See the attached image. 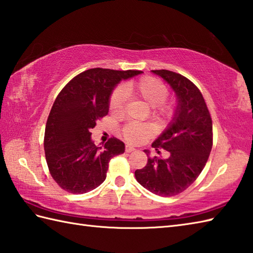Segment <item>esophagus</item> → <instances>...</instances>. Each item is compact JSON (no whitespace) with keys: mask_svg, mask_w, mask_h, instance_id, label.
Segmentation results:
<instances>
[{"mask_svg":"<svg viewBox=\"0 0 253 253\" xmlns=\"http://www.w3.org/2000/svg\"><path fill=\"white\" fill-rule=\"evenodd\" d=\"M136 148L133 146H130V144H126V152H132L135 151Z\"/></svg>","mask_w":253,"mask_h":253,"instance_id":"obj_1","label":"esophagus"}]
</instances>
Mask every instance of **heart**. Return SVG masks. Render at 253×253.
Here are the masks:
<instances>
[{
  "label": "heart",
  "mask_w": 253,
  "mask_h": 253,
  "mask_svg": "<svg viewBox=\"0 0 253 253\" xmlns=\"http://www.w3.org/2000/svg\"><path fill=\"white\" fill-rule=\"evenodd\" d=\"M168 93V88L163 83L153 77L147 76L135 82L127 83L123 88H117L111 95L109 106L114 114L121 115L125 109L127 96H135V98H141L150 106H152L155 116L168 117L173 112L170 106L163 103ZM154 132V126L148 123H130L124 127L122 131L123 137L131 143L146 141Z\"/></svg>",
  "instance_id": "obj_1"
}]
</instances>
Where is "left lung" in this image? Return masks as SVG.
Instances as JSON below:
<instances>
[{"label":"left lung","mask_w":253,"mask_h":253,"mask_svg":"<svg viewBox=\"0 0 253 253\" xmlns=\"http://www.w3.org/2000/svg\"><path fill=\"white\" fill-rule=\"evenodd\" d=\"M168 84L176 95V107L168 127L152 143L169 152L168 159L148 158L135 171L137 181L158 196H175L187 189L206 166L212 150V120L200 91L180 74L151 71ZM147 155L149 150H144Z\"/></svg>","instance_id":"8db88e82"}]
</instances>
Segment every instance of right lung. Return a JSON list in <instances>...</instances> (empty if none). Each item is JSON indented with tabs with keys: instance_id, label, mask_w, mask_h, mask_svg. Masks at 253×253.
<instances>
[{
	"instance_id": "add662e5",
	"label": "right lung",
	"mask_w": 253,
	"mask_h": 253,
	"mask_svg": "<svg viewBox=\"0 0 253 253\" xmlns=\"http://www.w3.org/2000/svg\"><path fill=\"white\" fill-rule=\"evenodd\" d=\"M141 71L91 68L73 78L57 95L47 117L44 152L50 173L62 189L88 192L106 178L109 162L125 152V143L111 138L96 147L91 129L109 113L113 90Z\"/></svg>"
}]
</instances>
